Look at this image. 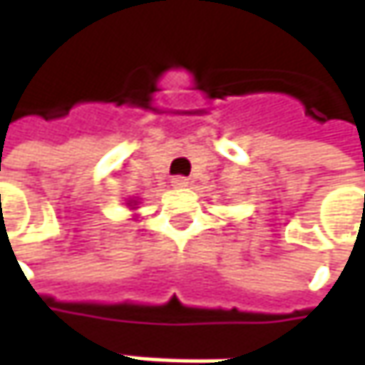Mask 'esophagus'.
<instances>
[{
	"instance_id": "esophagus-1",
	"label": "esophagus",
	"mask_w": 365,
	"mask_h": 365,
	"mask_svg": "<svg viewBox=\"0 0 365 365\" xmlns=\"http://www.w3.org/2000/svg\"><path fill=\"white\" fill-rule=\"evenodd\" d=\"M173 187H176V189L189 187V180H187L185 176H175V178H173Z\"/></svg>"
}]
</instances>
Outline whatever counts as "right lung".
Listing matches in <instances>:
<instances>
[{"mask_svg": "<svg viewBox=\"0 0 365 365\" xmlns=\"http://www.w3.org/2000/svg\"><path fill=\"white\" fill-rule=\"evenodd\" d=\"M128 205H130L132 209H135V205H138V201H133V199H132V201H128Z\"/></svg>", "mask_w": 365, "mask_h": 365, "instance_id": "right-lung-1", "label": "right lung"}]
</instances>
